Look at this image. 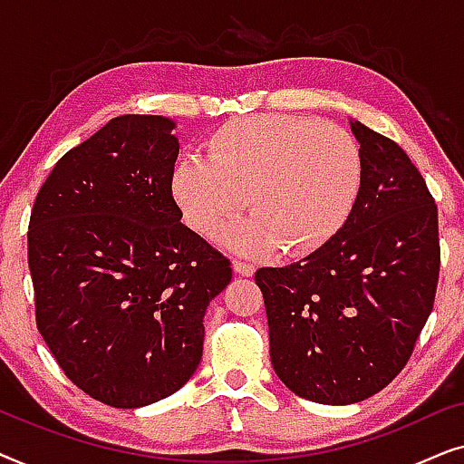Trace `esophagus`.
<instances>
[{"label":"esophagus","instance_id":"esophagus-1","mask_svg":"<svg viewBox=\"0 0 464 464\" xmlns=\"http://www.w3.org/2000/svg\"><path fill=\"white\" fill-rule=\"evenodd\" d=\"M232 268L238 276H253V272H256V266L251 262H243V259H234Z\"/></svg>","mask_w":464,"mask_h":464}]
</instances>
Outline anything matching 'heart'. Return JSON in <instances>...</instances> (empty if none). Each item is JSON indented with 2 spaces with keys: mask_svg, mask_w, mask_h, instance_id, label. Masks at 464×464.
<instances>
[{
  "mask_svg": "<svg viewBox=\"0 0 464 464\" xmlns=\"http://www.w3.org/2000/svg\"><path fill=\"white\" fill-rule=\"evenodd\" d=\"M363 186V160L342 126L295 116H246L208 137L207 156H188L170 175L186 226L208 237L237 218L249 194L251 218L227 227L234 251L304 256L346 226Z\"/></svg>",
  "mask_w": 464,
  "mask_h": 464,
  "instance_id": "heart-1",
  "label": "heart"
}]
</instances>
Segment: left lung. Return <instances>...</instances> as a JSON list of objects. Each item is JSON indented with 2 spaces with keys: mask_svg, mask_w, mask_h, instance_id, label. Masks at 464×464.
<instances>
[{
  "mask_svg": "<svg viewBox=\"0 0 464 464\" xmlns=\"http://www.w3.org/2000/svg\"><path fill=\"white\" fill-rule=\"evenodd\" d=\"M363 186L346 226L300 262L259 268L270 361L297 397L363 401L403 365L433 310L437 205L395 141L351 120Z\"/></svg>",
  "mask_w": 464,
  "mask_h": 464,
  "instance_id": "obj_1",
  "label": "left lung"
}]
</instances>
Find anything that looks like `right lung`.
Returning a JSON list of instances; mask_svg holds the SVG:
<instances>
[{"mask_svg": "<svg viewBox=\"0 0 464 464\" xmlns=\"http://www.w3.org/2000/svg\"><path fill=\"white\" fill-rule=\"evenodd\" d=\"M175 122L126 113L69 150L37 192L27 246L35 319L72 382L111 408L173 395L202 359L230 262L181 224Z\"/></svg>", "mask_w": 464, "mask_h": 464, "instance_id": "add662e5", "label": "right lung"}]
</instances>
